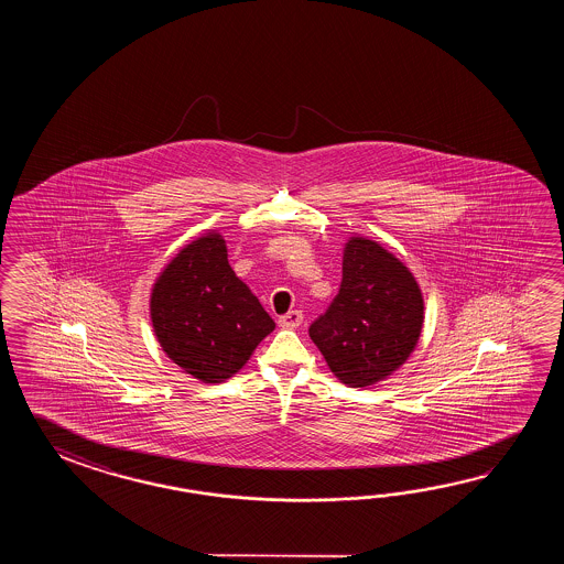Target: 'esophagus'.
<instances>
[{
	"label": "esophagus",
	"mask_w": 564,
	"mask_h": 564,
	"mask_svg": "<svg viewBox=\"0 0 564 564\" xmlns=\"http://www.w3.org/2000/svg\"><path fill=\"white\" fill-rule=\"evenodd\" d=\"M302 312L300 311H290L288 314H284V316H280L278 318V324L282 326V328H296V326H300L302 324Z\"/></svg>",
	"instance_id": "34e87169"
}]
</instances>
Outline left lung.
I'll return each mask as SVG.
<instances>
[{
	"label": "left lung",
	"mask_w": 564,
	"mask_h": 564,
	"mask_svg": "<svg viewBox=\"0 0 564 564\" xmlns=\"http://www.w3.org/2000/svg\"><path fill=\"white\" fill-rule=\"evenodd\" d=\"M421 328L423 296L408 265L377 241L348 238L340 290L308 330L336 379L383 381L409 359Z\"/></svg>",
	"instance_id": "1"
}]
</instances>
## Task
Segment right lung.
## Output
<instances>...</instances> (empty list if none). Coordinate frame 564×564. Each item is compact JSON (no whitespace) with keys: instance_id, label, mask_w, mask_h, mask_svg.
Listing matches in <instances>:
<instances>
[{"instance_id":"obj_1","label":"right lung","mask_w":564,"mask_h":564,"mask_svg":"<svg viewBox=\"0 0 564 564\" xmlns=\"http://www.w3.org/2000/svg\"><path fill=\"white\" fill-rule=\"evenodd\" d=\"M156 340L202 383H221L250 360L276 324L228 262L217 231L181 248L151 290Z\"/></svg>"}]
</instances>
